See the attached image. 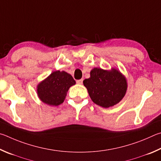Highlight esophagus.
Instances as JSON below:
<instances>
[{
  "mask_svg": "<svg viewBox=\"0 0 161 161\" xmlns=\"http://www.w3.org/2000/svg\"><path fill=\"white\" fill-rule=\"evenodd\" d=\"M83 79H80V80H76V83H77V84H79V85H81V84H83Z\"/></svg>",
  "mask_w": 161,
  "mask_h": 161,
  "instance_id": "1",
  "label": "esophagus"
}]
</instances>
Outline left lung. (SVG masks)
Returning <instances> with one entry per match:
<instances>
[{
  "label": "left lung",
  "mask_w": 161,
  "mask_h": 161,
  "mask_svg": "<svg viewBox=\"0 0 161 161\" xmlns=\"http://www.w3.org/2000/svg\"><path fill=\"white\" fill-rule=\"evenodd\" d=\"M90 74L91 77L83 80V85L96 105L108 108L117 105L125 97L127 91V80L118 69L94 68Z\"/></svg>",
  "instance_id": "1"
}]
</instances>
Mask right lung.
Instances as JSON below:
<instances>
[{"mask_svg": "<svg viewBox=\"0 0 161 161\" xmlns=\"http://www.w3.org/2000/svg\"><path fill=\"white\" fill-rule=\"evenodd\" d=\"M75 84V80L69 73L56 70L38 84L36 93L42 103L58 106L64 103L70 87Z\"/></svg>", "mask_w": 161, "mask_h": 161, "instance_id": "add662e5", "label": "right lung"}]
</instances>
